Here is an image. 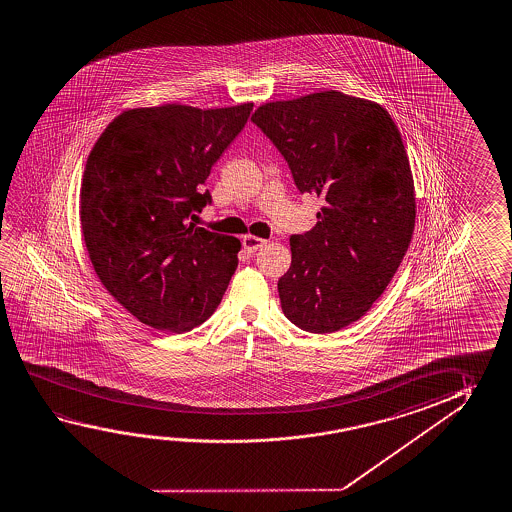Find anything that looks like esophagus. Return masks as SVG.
Here are the masks:
<instances>
[{
  "label": "esophagus",
  "instance_id": "obj_1",
  "mask_svg": "<svg viewBox=\"0 0 512 512\" xmlns=\"http://www.w3.org/2000/svg\"><path fill=\"white\" fill-rule=\"evenodd\" d=\"M266 243H268V241H264V239H260V237H255V235H244L243 237L244 252L250 253V255L257 252V250L262 248Z\"/></svg>",
  "mask_w": 512,
  "mask_h": 512
}]
</instances>
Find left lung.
<instances>
[{"label":"left lung","mask_w":512,"mask_h":512,"mask_svg":"<svg viewBox=\"0 0 512 512\" xmlns=\"http://www.w3.org/2000/svg\"><path fill=\"white\" fill-rule=\"evenodd\" d=\"M252 121L298 191L323 200L316 227L291 235L278 294L296 327L332 334L371 309L411 244L414 184L402 135L386 109L337 91L266 103Z\"/></svg>","instance_id":"1"}]
</instances>
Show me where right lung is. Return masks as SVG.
Listing matches in <instances>:
<instances>
[{
    "instance_id": "obj_1",
    "label": "right lung",
    "mask_w": 512,
    "mask_h": 512,
    "mask_svg": "<svg viewBox=\"0 0 512 512\" xmlns=\"http://www.w3.org/2000/svg\"><path fill=\"white\" fill-rule=\"evenodd\" d=\"M253 103L123 112L85 164L80 221L94 271L148 327L189 332L212 316L237 268L239 239L196 227L203 189Z\"/></svg>"
}]
</instances>
